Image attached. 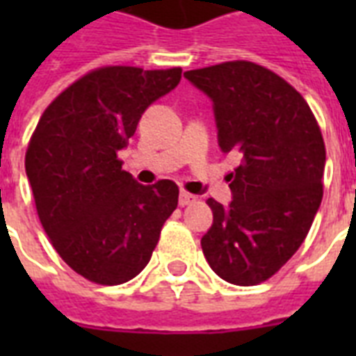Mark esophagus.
Here are the masks:
<instances>
[{"label": "esophagus", "mask_w": 356, "mask_h": 356, "mask_svg": "<svg viewBox=\"0 0 356 356\" xmlns=\"http://www.w3.org/2000/svg\"><path fill=\"white\" fill-rule=\"evenodd\" d=\"M195 201V195H192L190 192L186 190H181V194H179V205L184 207V205H190V203H194Z\"/></svg>", "instance_id": "esophagus-1"}]
</instances>
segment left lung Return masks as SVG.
<instances>
[{"mask_svg":"<svg viewBox=\"0 0 356 356\" xmlns=\"http://www.w3.org/2000/svg\"><path fill=\"white\" fill-rule=\"evenodd\" d=\"M184 77L214 103L220 147L240 155L229 175L231 205L207 200L214 220L201 248L222 279L254 286L292 259L320 209V125L303 96L260 64L229 60Z\"/></svg>","mask_w":356,"mask_h":356,"instance_id":"left-lung-1","label":"left lung"}]
</instances>
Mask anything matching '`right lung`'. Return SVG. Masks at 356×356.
<instances>
[{
  "mask_svg": "<svg viewBox=\"0 0 356 356\" xmlns=\"http://www.w3.org/2000/svg\"><path fill=\"white\" fill-rule=\"evenodd\" d=\"M181 72L92 70L47 105L29 140L25 172L42 227L60 259L96 284L138 275L177 209V184L136 183L118 151L145 108L179 85Z\"/></svg>",
  "mask_w": 356,
  "mask_h": 356,
  "instance_id": "1",
  "label": "right lung"
}]
</instances>
